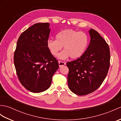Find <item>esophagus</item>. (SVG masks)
I'll list each match as a JSON object with an SVG mask.
<instances>
[{
  "mask_svg": "<svg viewBox=\"0 0 121 121\" xmlns=\"http://www.w3.org/2000/svg\"><path fill=\"white\" fill-rule=\"evenodd\" d=\"M65 64L66 63L65 62H62V61H59V66H60V67H61V66H62L65 65Z\"/></svg>",
  "mask_w": 121,
  "mask_h": 121,
  "instance_id": "1",
  "label": "esophagus"
}]
</instances>
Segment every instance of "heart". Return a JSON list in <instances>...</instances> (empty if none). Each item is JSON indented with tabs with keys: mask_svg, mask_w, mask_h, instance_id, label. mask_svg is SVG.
I'll return each instance as SVG.
<instances>
[{
	"mask_svg": "<svg viewBox=\"0 0 121 121\" xmlns=\"http://www.w3.org/2000/svg\"><path fill=\"white\" fill-rule=\"evenodd\" d=\"M88 43V37L86 33L72 29L63 30L56 35V40L49 39L47 47L54 56L58 55L63 46L64 50L58 56L59 58L66 59L69 56L76 59L83 55Z\"/></svg>",
	"mask_w": 121,
	"mask_h": 121,
	"instance_id": "obj_1",
	"label": "heart"
}]
</instances>
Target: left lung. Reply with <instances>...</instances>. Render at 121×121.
<instances>
[{"instance_id": "1", "label": "left lung", "mask_w": 121, "mask_h": 121, "mask_svg": "<svg viewBox=\"0 0 121 121\" xmlns=\"http://www.w3.org/2000/svg\"><path fill=\"white\" fill-rule=\"evenodd\" d=\"M91 42L83 55L66 63L69 69V87L73 93L84 96L101 86L110 67L109 45L96 30H89Z\"/></svg>"}]
</instances>
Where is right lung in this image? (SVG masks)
<instances>
[{"label":"right lung","mask_w":121,"mask_h":121,"mask_svg":"<svg viewBox=\"0 0 121 121\" xmlns=\"http://www.w3.org/2000/svg\"><path fill=\"white\" fill-rule=\"evenodd\" d=\"M49 23H36L20 35L14 53V64L20 83L34 93L49 88L58 61L47 47Z\"/></svg>","instance_id":"add662e5"}]
</instances>
